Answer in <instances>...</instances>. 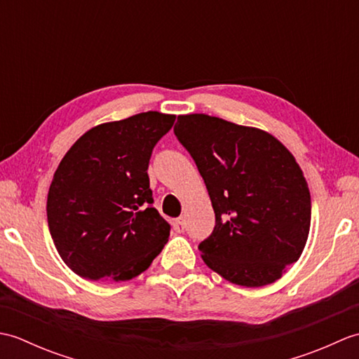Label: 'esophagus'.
<instances>
[{"label": "esophagus", "instance_id": "obj_1", "mask_svg": "<svg viewBox=\"0 0 359 359\" xmlns=\"http://www.w3.org/2000/svg\"><path fill=\"white\" fill-rule=\"evenodd\" d=\"M172 226H174V230L177 231V233H182L185 230V217H179V219H175L174 222H172Z\"/></svg>", "mask_w": 359, "mask_h": 359}]
</instances>
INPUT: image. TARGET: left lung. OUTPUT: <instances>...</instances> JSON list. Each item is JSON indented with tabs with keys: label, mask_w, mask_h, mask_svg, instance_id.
I'll return each instance as SVG.
<instances>
[{
	"label": "left lung",
	"mask_w": 359,
	"mask_h": 359,
	"mask_svg": "<svg viewBox=\"0 0 359 359\" xmlns=\"http://www.w3.org/2000/svg\"><path fill=\"white\" fill-rule=\"evenodd\" d=\"M174 134L194 158L216 215L199 245L203 262L242 287L280 279L310 231V191L294 156L264 129L207 114L179 116Z\"/></svg>",
	"instance_id": "1"
}]
</instances>
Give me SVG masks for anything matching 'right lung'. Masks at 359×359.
Segmentation results:
<instances>
[{"mask_svg": "<svg viewBox=\"0 0 359 359\" xmlns=\"http://www.w3.org/2000/svg\"><path fill=\"white\" fill-rule=\"evenodd\" d=\"M175 116L148 111L97 125L60 162L48 224L60 257L79 276L129 280L148 270L170 238L151 207L148 163Z\"/></svg>", "mask_w": 359, "mask_h": 359, "instance_id": "obj_1", "label": "right lung"}]
</instances>
